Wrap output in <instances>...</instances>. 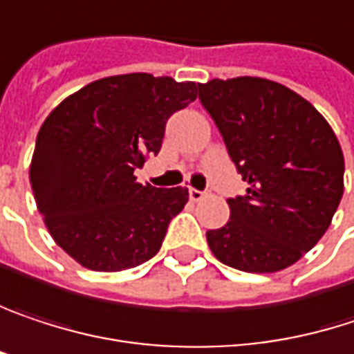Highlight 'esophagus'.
Masks as SVG:
<instances>
[{"mask_svg": "<svg viewBox=\"0 0 354 354\" xmlns=\"http://www.w3.org/2000/svg\"><path fill=\"white\" fill-rule=\"evenodd\" d=\"M203 198H205V194H203V192H199V189H194V187L189 189V199H192V201H201Z\"/></svg>", "mask_w": 354, "mask_h": 354, "instance_id": "1", "label": "esophagus"}]
</instances>
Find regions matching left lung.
<instances>
[{
  "label": "left lung",
  "instance_id": "8db88e82",
  "mask_svg": "<svg viewBox=\"0 0 354 354\" xmlns=\"http://www.w3.org/2000/svg\"><path fill=\"white\" fill-rule=\"evenodd\" d=\"M228 155L248 183L228 199L230 220L207 230L209 250L246 273L297 263L328 230L344 192L340 142L308 100L263 77L199 83Z\"/></svg>",
  "mask_w": 354,
  "mask_h": 354
}]
</instances>
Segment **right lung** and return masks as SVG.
<instances>
[{
    "mask_svg": "<svg viewBox=\"0 0 354 354\" xmlns=\"http://www.w3.org/2000/svg\"><path fill=\"white\" fill-rule=\"evenodd\" d=\"M198 97L194 81L128 73L65 97L38 130L30 185L66 254L91 271H124L155 257L185 187L156 189L134 169L156 155L171 113Z\"/></svg>",
    "mask_w": 354,
    "mask_h": 354,
    "instance_id": "obj_1",
    "label": "right lung"
}]
</instances>
